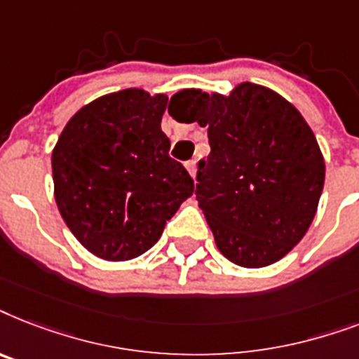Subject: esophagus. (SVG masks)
<instances>
[{"instance_id": "esophagus-1", "label": "esophagus", "mask_w": 359, "mask_h": 359, "mask_svg": "<svg viewBox=\"0 0 359 359\" xmlns=\"http://www.w3.org/2000/svg\"><path fill=\"white\" fill-rule=\"evenodd\" d=\"M185 168H187L191 176L196 177V161H194V159H191V161L185 163Z\"/></svg>"}]
</instances>
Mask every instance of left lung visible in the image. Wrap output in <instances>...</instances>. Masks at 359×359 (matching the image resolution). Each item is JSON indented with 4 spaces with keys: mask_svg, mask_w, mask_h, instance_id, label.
<instances>
[{
    "mask_svg": "<svg viewBox=\"0 0 359 359\" xmlns=\"http://www.w3.org/2000/svg\"><path fill=\"white\" fill-rule=\"evenodd\" d=\"M172 100L185 122L208 128L211 154L198 163L196 200L219 250L246 269L282 259L308 231L325 185L308 122L254 83L229 96L191 88Z\"/></svg>",
    "mask_w": 359,
    "mask_h": 359,
    "instance_id": "left-lung-1",
    "label": "left lung"
}]
</instances>
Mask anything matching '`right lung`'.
<instances>
[{
	"instance_id": "right-lung-1",
	"label": "right lung",
	"mask_w": 359,
	"mask_h": 359,
	"mask_svg": "<svg viewBox=\"0 0 359 359\" xmlns=\"http://www.w3.org/2000/svg\"><path fill=\"white\" fill-rule=\"evenodd\" d=\"M166 102V94L140 88L102 96L68 120L53 148L57 208L76 239L102 259L150 250L193 194V177L168 156Z\"/></svg>"
}]
</instances>
